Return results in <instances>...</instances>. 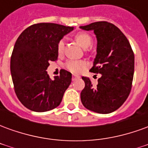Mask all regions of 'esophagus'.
Returning a JSON list of instances; mask_svg holds the SVG:
<instances>
[{
    "mask_svg": "<svg viewBox=\"0 0 148 148\" xmlns=\"http://www.w3.org/2000/svg\"><path fill=\"white\" fill-rule=\"evenodd\" d=\"M79 76H77V75H73L72 76V80L74 81V80H76V79H77V78H79Z\"/></svg>",
    "mask_w": 148,
    "mask_h": 148,
    "instance_id": "34e87169",
    "label": "esophagus"
}]
</instances>
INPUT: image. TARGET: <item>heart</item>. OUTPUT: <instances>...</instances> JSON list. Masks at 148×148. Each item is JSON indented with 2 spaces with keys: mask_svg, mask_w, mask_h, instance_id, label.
<instances>
[{
  "mask_svg": "<svg viewBox=\"0 0 148 148\" xmlns=\"http://www.w3.org/2000/svg\"><path fill=\"white\" fill-rule=\"evenodd\" d=\"M74 39H76L79 44H80L84 48H88L93 43V39L90 35L86 32H78L74 36ZM65 47V39H59L57 44V50H58V54H62L64 51ZM65 68L71 71L73 74H79L83 71L85 68H86L87 63L83 60H73V59H69L68 61L66 62L64 64Z\"/></svg>",
  "mask_w": 148,
  "mask_h": 148,
  "instance_id": "b5f03b06",
  "label": "heart"
}]
</instances>
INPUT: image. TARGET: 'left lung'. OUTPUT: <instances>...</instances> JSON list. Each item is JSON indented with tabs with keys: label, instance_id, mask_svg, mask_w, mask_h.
Segmentation results:
<instances>
[{
	"label": "left lung",
	"instance_id": "obj_1",
	"mask_svg": "<svg viewBox=\"0 0 148 148\" xmlns=\"http://www.w3.org/2000/svg\"><path fill=\"white\" fill-rule=\"evenodd\" d=\"M93 30L97 39V56L90 71L101 74L97 86L82 77L85 87L82 103L87 109L107 114L116 111L126 101L132 90L135 57L130 42L116 26L107 21L81 26Z\"/></svg>",
	"mask_w": 148,
	"mask_h": 148
}]
</instances>
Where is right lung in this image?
Wrapping results in <instances>:
<instances>
[{"label": "right lung", "instance_id": "obj_1", "mask_svg": "<svg viewBox=\"0 0 148 148\" xmlns=\"http://www.w3.org/2000/svg\"><path fill=\"white\" fill-rule=\"evenodd\" d=\"M74 27L39 23L27 27L18 37L10 62L15 93L32 111L42 112L58 107L71 82V73L61 70L51 80L46 70L56 61L57 44Z\"/></svg>", "mask_w": 148, "mask_h": 148}]
</instances>
